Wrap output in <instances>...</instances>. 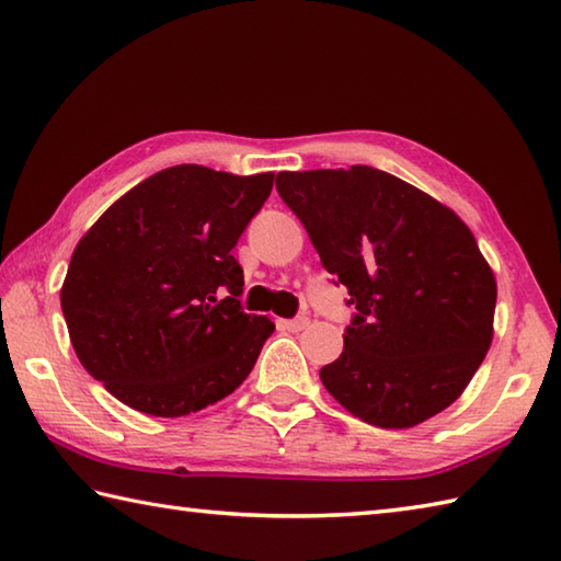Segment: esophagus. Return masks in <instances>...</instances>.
Instances as JSON below:
<instances>
[{
  "label": "esophagus",
  "mask_w": 561,
  "mask_h": 561,
  "mask_svg": "<svg viewBox=\"0 0 561 561\" xmlns=\"http://www.w3.org/2000/svg\"><path fill=\"white\" fill-rule=\"evenodd\" d=\"M283 329H288V331H302L307 324H310V319L307 317H295V319H283Z\"/></svg>",
  "instance_id": "obj_1"
}]
</instances>
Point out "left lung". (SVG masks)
Masks as SVG:
<instances>
[{
    "instance_id": "1",
    "label": "left lung",
    "mask_w": 561,
    "mask_h": 561,
    "mask_svg": "<svg viewBox=\"0 0 561 561\" xmlns=\"http://www.w3.org/2000/svg\"><path fill=\"white\" fill-rule=\"evenodd\" d=\"M322 266L356 307L344 353L319 370L365 424L411 428L450 407L494 336L496 278L460 217L387 171H280Z\"/></svg>"
}]
</instances>
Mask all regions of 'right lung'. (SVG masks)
I'll return each instance as SVG.
<instances>
[{
	"instance_id": "obj_1",
	"label": "right lung",
	"mask_w": 561,
	"mask_h": 561,
	"mask_svg": "<svg viewBox=\"0 0 561 561\" xmlns=\"http://www.w3.org/2000/svg\"><path fill=\"white\" fill-rule=\"evenodd\" d=\"M273 174L157 171L79 239L60 290L77 358L130 409L176 419L232 394L273 334L232 256Z\"/></svg>"
}]
</instances>
